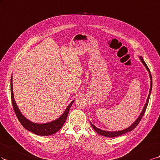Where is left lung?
I'll use <instances>...</instances> for the list:
<instances>
[{"mask_svg":"<svg viewBox=\"0 0 160 160\" xmlns=\"http://www.w3.org/2000/svg\"><path fill=\"white\" fill-rule=\"evenodd\" d=\"M140 60L141 61V62H142L143 63V65L145 66L146 69L148 70V71L149 72V76H150V79H151V84H150V90H149V94L148 95V99H147V101H146V103L145 104V106L143 107V109L142 112H141V113L140 114L139 117L138 118V119H137L133 123V125H131L129 127H128V128L126 129H124L122 131H103V130H101L100 129L98 128H97V127H96L95 126H94L92 123H90L91 125H92V127H93V129L95 130L96 132H97V133L98 134H100V135H102L104 137H107V138H115V137H118V136H120V135H122L123 134H125L126 133H127V132H129V131H131L132 130H133V129H135V127L138 126V125L139 124V122H140L141 119L142 118L144 113L146 111V108H147V107L148 105V102H149V97H150V94H151V91H152V74H151V72H150L149 71V68L148 67L147 64H146L145 62H144L143 59L141 58V57H139Z\"/></svg>","mask_w":160,"mask_h":160,"instance_id":"1","label":"left lung"}]
</instances>
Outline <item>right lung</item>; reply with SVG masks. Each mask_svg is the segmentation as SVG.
Listing matches in <instances>:
<instances>
[{
	"instance_id": "1",
	"label": "right lung",
	"mask_w": 160,
	"mask_h": 160,
	"mask_svg": "<svg viewBox=\"0 0 160 160\" xmlns=\"http://www.w3.org/2000/svg\"><path fill=\"white\" fill-rule=\"evenodd\" d=\"M12 76H11V101L12 104L13 109L17 117V118L19 119V122L21 123V125L23 126L25 128L28 130L32 133H33L36 135H42V136H48L50 135H53L56 133L60 130L62 126L64 124V122L66 120L68 112H69L70 108L72 105L74 100L68 105L67 108L63 115L58 118L57 120L50 122L48 123H45V124H38V123H34L29 121L22 115L20 112L19 108L17 107V104L15 102V100L14 99V95L12 92Z\"/></svg>"
}]
</instances>
